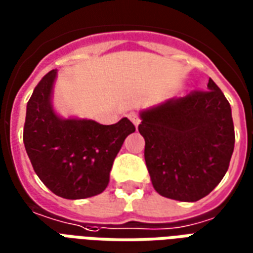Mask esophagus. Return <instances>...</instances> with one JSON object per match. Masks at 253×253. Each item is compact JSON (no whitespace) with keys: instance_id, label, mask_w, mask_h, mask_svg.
<instances>
[{"instance_id":"obj_1","label":"esophagus","mask_w":253,"mask_h":253,"mask_svg":"<svg viewBox=\"0 0 253 253\" xmlns=\"http://www.w3.org/2000/svg\"><path fill=\"white\" fill-rule=\"evenodd\" d=\"M128 117H129V120H130V121L133 123L134 126H139L140 119H139V116H137V114L134 113V112H130V113L128 114Z\"/></svg>"}]
</instances>
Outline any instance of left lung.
I'll list each match as a JSON object with an SVG mask.
<instances>
[{"label":"left lung","mask_w":253,"mask_h":253,"mask_svg":"<svg viewBox=\"0 0 253 253\" xmlns=\"http://www.w3.org/2000/svg\"><path fill=\"white\" fill-rule=\"evenodd\" d=\"M140 134L154 189L166 198L195 202L218 185L235 148L232 109L209 79L206 91L140 112Z\"/></svg>","instance_id":"obj_1"}]
</instances>
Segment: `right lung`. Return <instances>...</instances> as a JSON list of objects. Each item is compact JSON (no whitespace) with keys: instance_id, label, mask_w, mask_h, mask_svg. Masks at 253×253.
<instances>
[{"instance_id":"obj_1","label":"right lung","mask_w":253,"mask_h":253,"mask_svg":"<svg viewBox=\"0 0 253 253\" xmlns=\"http://www.w3.org/2000/svg\"><path fill=\"white\" fill-rule=\"evenodd\" d=\"M56 75L58 70L44 75L29 98L24 145L35 172L53 194L84 200L108 187L114 159L134 125L126 117L113 125L60 117L52 105Z\"/></svg>"}]
</instances>
